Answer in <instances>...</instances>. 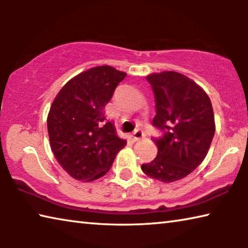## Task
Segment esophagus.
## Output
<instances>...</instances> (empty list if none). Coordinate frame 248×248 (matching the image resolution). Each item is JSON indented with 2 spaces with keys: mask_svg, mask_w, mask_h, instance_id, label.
Wrapping results in <instances>:
<instances>
[{
  "mask_svg": "<svg viewBox=\"0 0 248 248\" xmlns=\"http://www.w3.org/2000/svg\"><path fill=\"white\" fill-rule=\"evenodd\" d=\"M133 141H139L141 139H143L145 137V134L143 131H141V130H137V131L133 132Z\"/></svg>",
  "mask_w": 248,
  "mask_h": 248,
  "instance_id": "esophagus-1",
  "label": "esophagus"
}]
</instances>
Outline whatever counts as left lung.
<instances>
[{
	"instance_id": "1",
	"label": "left lung",
	"mask_w": 248,
	"mask_h": 248,
	"mask_svg": "<svg viewBox=\"0 0 248 248\" xmlns=\"http://www.w3.org/2000/svg\"><path fill=\"white\" fill-rule=\"evenodd\" d=\"M146 79L156 102L152 124L163 136L153 139L156 157L141 170L151 178L173 183L196 170L208 153L216 132L211 100L192 79L174 71Z\"/></svg>"
}]
</instances>
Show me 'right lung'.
I'll return each mask as SVG.
<instances>
[{
	"instance_id": "right-lung-1",
	"label": "right lung",
	"mask_w": 248,
	"mask_h": 248,
	"mask_svg": "<svg viewBox=\"0 0 248 248\" xmlns=\"http://www.w3.org/2000/svg\"><path fill=\"white\" fill-rule=\"evenodd\" d=\"M125 75L109 65L92 68L70 79L50 107L47 125L51 150L62 169L75 179L92 182L102 177L127 144L104 112Z\"/></svg>"
}]
</instances>
